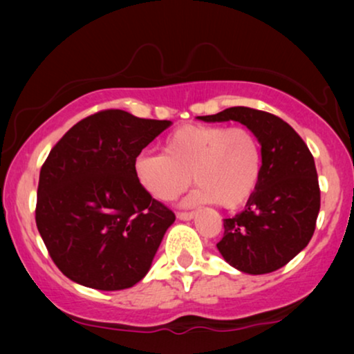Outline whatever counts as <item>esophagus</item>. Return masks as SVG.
Masks as SVG:
<instances>
[{
  "label": "esophagus",
  "mask_w": 354,
  "mask_h": 354,
  "mask_svg": "<svg viewBox=\"0 0 354 354\" xmlns=\"http://www.w3.org/2000/svg\"><path fill=\"white\" fill-rule=\"evenodd\" d=\"M195 216H196L195 212H177L178 221H192Z\"/></svg>",
  "instance_id": "obj_1"
}]
</instances>
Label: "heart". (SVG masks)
Masks as SVG:
<instances>
[{"label": "heart", "mask_w": 354, "mask_h": 354, "mask_svg": "<svg viewBox=\"0 0 354 354\" xmlns=\"http://www.w3.org/2000/svg\"><path fill=\"white\" fill-rule=\"evenodd\" d=\"M263 153L246 127L190 124L174 130L164 153H142L133 172L140 185L159 201H172L193 182L188 203H214L234 209L246 203L259 183Z\"/></svg>", "instance_id": "obj_1"}]
</instances>
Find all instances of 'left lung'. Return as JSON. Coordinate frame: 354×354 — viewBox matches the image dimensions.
I'll return each instance as SVG.
<instances>
[{"label": "left lung", "mask_w": 354, "mask_h": 354, "mask_svg": "<svg viewBox=\"0 0 354 354\" xmlns=\"http://www.w3.org/2000/svg\"><path fill=\"white\" fill-rule=\"evenodd\" d=\"M198 119L243 124L256 135L263 153L258 187L243 211L224 219L217 250L245 274L283 268L306 248L316 229L321 192L311 151L285 120L264 111L236 106Z\"/></svg>", "instance_id": "left-lung-1"}]
</instances>
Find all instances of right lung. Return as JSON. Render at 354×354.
I'll return each mask as SVG.
<instances>
[{
  "instance_id": "add662e5",
  "label": "right lung",
  "mask_w": 354,
  "mask_h": 354,
  "mask_svg": "<svg viewBox=\"0 0 354 354\" xmlns=\"http://www.w3.org/2000/svg\"><path fill=\"white\" fill-rule=\"evenodd\" d=\"M171 124L101 111L77 122L48 154L35 221L72 282L114 292L148 274L176 216L140 185L133 161Z\"/></svg>"
}]
</instances>
